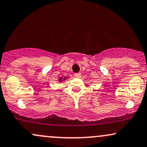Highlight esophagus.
Returning <instances> with one entry per match:
<instances>
[{
	"label": "esophagus",
	"instance_id": "34e87169",
	"mask_svg": "<svg viewBox=\"0 0 147 147\" xmlns=\"http://www.w3.org/2000/svg\"><path fill=\"white\" fill-rule=\"evenodd\" d=\"M81 74L80 73V72H78V73H75V77H77V78H79V77H81Z\"/></svg>",
	"mask_w": 147,
	"mask_h": 147
}]
</instances>
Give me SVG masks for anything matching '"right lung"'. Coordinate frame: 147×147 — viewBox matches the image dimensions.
Returning <instances> with one entry per match:
<instances>
[{
	"mask_svg": "<svg viewBox=\"0 0 147 147\" xmlns=\"http://www.w3.org/2000/svg\"><path fill=\"white\" fill-rule=\"evenodd\" d=\"M67 79V77H65V78H63V79ZM59 81H62V78H61V77H60V78L59 79Z\"/></svg>",
	"mask_w": 147,
	"mask_h": 147,
	"instance_id": "1",
	"label": "right lung"
}]
</instances>
